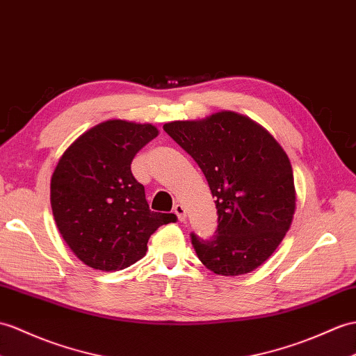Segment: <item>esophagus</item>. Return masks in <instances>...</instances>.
Wrapping results in <instances>:
<instances>
[{
	"mask_svg": "<svg viewBox=\"0 0 356 356\" xmlns=\"http://www.w3.org/2000/svg\"><path fill=\"white\" fill-rule=\"evenodd\" d=\"M172 212L176 213V217L179 218V221H185V218H186V211H185V208L181 204H176L175 208H172Z\"/></svg>",
	"mask_w": 356,
	"mask_h": 356,
	"instance_id": "obj_1",
	"label": "esophagus"
}]
</instances>
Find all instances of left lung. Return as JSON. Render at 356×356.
Wrapping results in <instances>:
<instances>
[{
  "label": "left lung",
  "instance_id": "obj_1",
  "mask_svg": "<svg viewBox=\"0 0 356 356\" xmlns=\"http://www.w3.org/2000/svg\"><path fill=\"white\" fill-rule=\"evenodd\" d=\"M163 130L191 154L216 198L218 227L211 239L191 234L203 266L239 276L262 266L293 222L291 162L268 130L241 113L221 111Z\"/></svg>",
  "mask_w": 356,
  "mask_h": 356
}]
</instances>
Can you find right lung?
Listing matches in <instances>:
<instances>
[{
	"instance_id": "right-lung-1",
	"label": "right lung",
	"mask_w": 356,
	"mask_h": 356,
	"mask_svg": "<svg viewBox=\"0 0 356 356\" xmlns=\"http://www.w3.org/2000/svg\"><path fill=\"white\" fill-rule=\"evenodd\" d=\"M159 135L152 124L109 120L86 130L66 148L51 176V209L57 229L88 267L122 270L147 252L159 226L175 213L152 212L130 163Z\"/></svg>"
}]
</instances>
